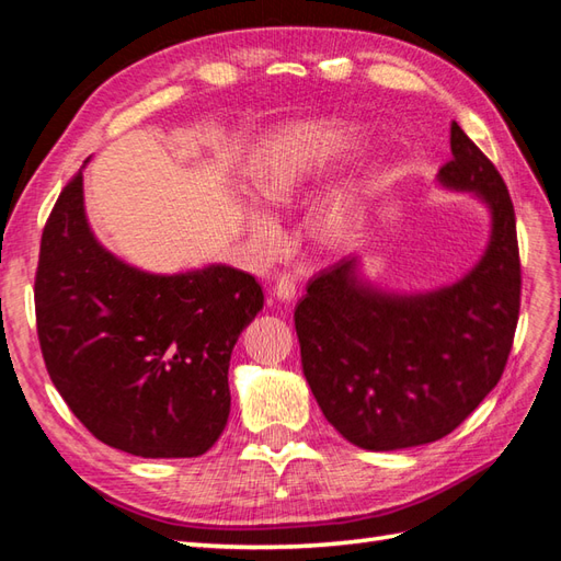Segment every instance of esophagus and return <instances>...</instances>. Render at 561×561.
Masks as SVG:
<instances>
[{
    "mask_svg": "<svg viewBox=\"0 0 561 561\" xmlns=\"http://www.w3.org/2000/svg\"><path fill=\"white\" fill-rule=\"evenodd\" d=\"M273 295L278 297L280 302H293L297 295V285L290 273H283V276L276 280V288H273Z\"/></svg>",
    "mask_w": 561,
    "mask_h": 561,
    "instance_id": "1",
    "label": "esophagus"
}]
</instances>
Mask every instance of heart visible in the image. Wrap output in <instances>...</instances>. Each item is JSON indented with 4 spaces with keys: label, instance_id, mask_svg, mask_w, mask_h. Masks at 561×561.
Wrapping results in <instances>:
<instances>
[{
    "label": "heart",
    "instance_id": "heart-1",
    "mask_svg": "<svg viewBox=\"0 0 561 561\" xmlns=\"http://www.w3.org/2000/svg\"><path fill=\"white\" fill-rule=\"evenodd\" d=\"M355 148V136L331 122H305L273 136L249 172L254 194L268 206H290L321 175ZM363 218L355 194H339L321 210L317 220L319 238L327 244H343L353 238ZM247 238L259 252H273L283 240L280 226L259 208H247Z\"/></svg>",
    "mask_w": 561,
    "mask_h": 561
}]
</instances>
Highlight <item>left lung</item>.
Listing matches in <instances>:
<instances>
[{
	"label": "left lung",
	"instance_id": "1",
	"mask_svg": "<svg viewBox=\"0 0 561 561\" xmlns=\"http://www.w3.org/2000/svg\"><path fill=\"white\" fill-rule=\"evenodd\" d=\"M437 182L490 210V242L463 278L391 293L347 256L309 283L295 309L302 371L323 417L367 451H396L454 432L512 353L520 307L516 216L506 184L451 122V160Z\"/></svg>",
	"mask_w": 561,
	"mask_h": 561
}]
</instances>
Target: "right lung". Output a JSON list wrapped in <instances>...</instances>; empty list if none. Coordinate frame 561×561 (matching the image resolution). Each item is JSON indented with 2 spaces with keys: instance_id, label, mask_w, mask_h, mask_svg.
Masks as SVG:
<instances>
[{
  "instance_id": "add662e5",
  "label": "right lung",
  "mask_w": 561,
  "mask_h": 561,
  "mask_svg": "<svg viewBox=\"0 0 561 561\" xmlns=\"http://www.w3.org/2000/svg\"><path fill=\"white\" fill-rule=\"evenodd\" d=\"M264 307L252 273L226 264L151 273L98 242L83 172L47 218L35 273L49 379L95 439L141 458H194L230 415L228 367Z\"/></svg>"
}]
</instances>
